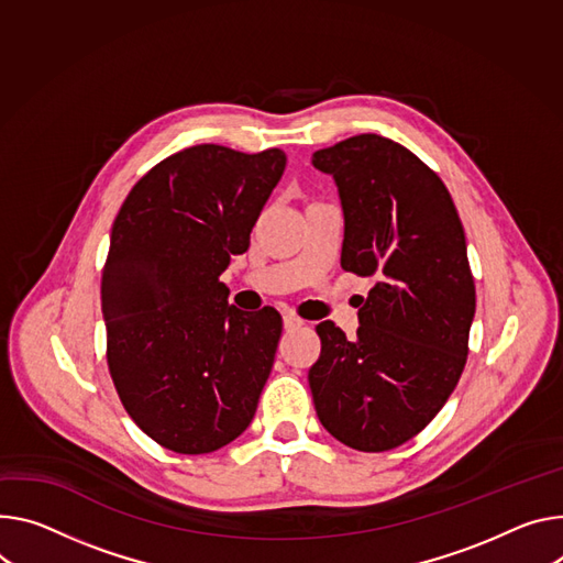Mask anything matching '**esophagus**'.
<instances>
[{"instance_id":"obj_1","label":"esophagus","mask_w":563,"mask_h":563,"mask_svg":"<svg viewBox=\"0 0 563 563\" xmlns=\"http://www.w3.org/2000/svg\"><path fill=\"white\" fill-rule=\"evenodd\" d=\"M283 325H285V330H296V328L302 325V321L298 317H294V314H285L283 317Z\"/></svg>"}]
</instances>
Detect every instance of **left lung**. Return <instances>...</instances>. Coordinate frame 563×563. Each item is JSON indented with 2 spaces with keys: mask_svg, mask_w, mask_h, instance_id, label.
Returning <instances> with one entry per match:
<instances>
[{
  "mask_svg": "<svg viewBox=\"0 0 563 563\" xmlns=\"http://www.w3.org/2000/svg\"><path fill=\"white\" fill-rule=\"evenodd\" d=\"M312 166L339 192L341 267L375 276L352 341L317 325L314 408L339 442L388 451L438 416L467 362L476 289L463 222L442 179L379 134L317 150Z\"/></svg>",
  "mask_w": 563,
  "mask_h": 563,
  "instance_id": "1",
  "label": "left lung"
}]
</instances>
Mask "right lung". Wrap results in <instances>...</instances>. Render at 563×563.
<instances>
[{"mask_svg":"<svg viewBox=\"0 0 563 563\" xmlns=\"http://www.w3.org/2000/svg\"><path fill=\"white\" fill-rule=\"evenodd\" d=\"M278 147H186L143 175L110 235L100 283L108 364L136 427L177 453H211L251 424L283 319L244 314L220 283L280 181Z\"/></svg>","mask_w":563,"mask_h":563,"instance_id":"right-lung-1","label":"right lung"}]
</instances>
